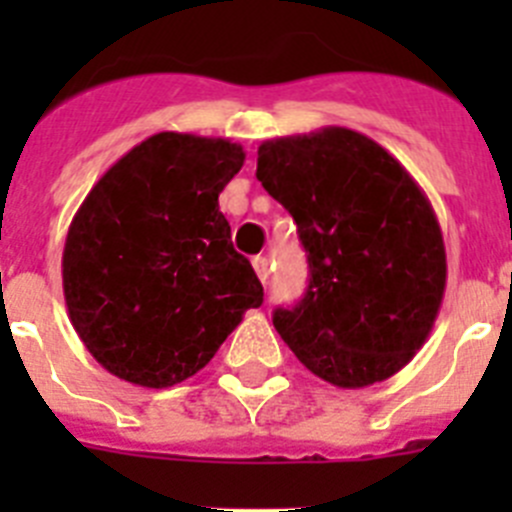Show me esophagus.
<instances>
[{
  "instance_id": "1",
  "label": "esophagus",
  "mask_w": 512,
  "mask_h": 512,
  "mask_svg": "<svg viewBox=\"0 0 512 512\" xmlns=\"http://www.w3.org/2000/svg\"><path fill=\"white\" fill-rule=\"evenodd\" d=\"M251 264H253V271H256V277L266 284V279H269V261H266V256H256Z\"/></svg>"
}]
</instances>
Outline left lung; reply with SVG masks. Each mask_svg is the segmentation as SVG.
I'll list each match as a JSON object with an SVG mask.
<instances>
[{
    "label": "left lung",
    "instance_id": "8db88e82",
    "mask_svg": "<svg viewBox=\"0 0 512 512\" xmlns=\"http://www.w3.org/2000/svg\"><path fill=\"white\" fill-rule=\"evenodd\" d=\"M256 176L295 217L310 284L274 328L325 382H384L420 351L441 310L446 248L405 166L348 128L266 140Z\"/></svg>",
    "mask_w": 512,
    "mask_h": 512
}]
</instances>
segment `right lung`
Instances as JSON below:
<instances>
[{
    "label": "right lung",
    "mask_w": 512,
    "mask_h": 512,
    "mask_svg": "<svg viewBox=\"0 0 512 512\" xmlns=\"http://www.w3.org/2000/svg\"><path fill=\"white\" fill-rule=\"evenodd\" d=\"M246 153L225 138L156 133L104 171L71 220L63 297L89 354L164 390L197 374L264 302L217 197Z\"/></svg>",
    "instance_id": "1"
}]
</instances>
